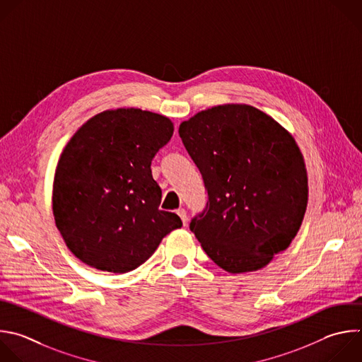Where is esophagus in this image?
Masks as SVG:
<instances>
[{"label": "esophagus", "instance_id": "obj_1", "mask_svg": "<svg viewBox=\"0 0 362 362\" xmlns=\"http://www.w3.org/2000/svg\"><path fill=\"white\" fill-rule=\"evenodd\" d=\"M176 213H177V216L182 218V221H183V224L186 226V223H187V216H186V210L185 209H177L176 210Z\"/></svg>", "mask_w": 362, "mask_h": 362}]
</instances>
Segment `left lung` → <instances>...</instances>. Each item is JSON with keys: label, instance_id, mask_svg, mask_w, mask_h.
<instances>
[{"label": "left lung", "instance_id": "obj_1", "mask_svg": "<svg viewBox=\"0 0 362 362\" xmlns=\"http://www.w3.org/2000/svg\"><path fill=\"white\" fill-rule=\"evenodd\" d=\"M207 203L190 221L206 255L228 273L263 269L296 237L308 183L294 138L250 105H218L180 124Z\"/></svg>", "mask_w": 362, "mask_h": 362}]
</instances>
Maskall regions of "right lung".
I'll use <instances>...</instances> for the list:
<instances>
[{
	"label": "right lung",
	"mask_w": 362,
	"mask_h": 362,
	"mask_svg": "<svg viewBox=\"0 0 362 362\" xmlns=\"http://www.w3.org/2000/svg\"><path fill=\"white\" fill-rule=\"evenodd\" d=\"M172 135L169 117L120 107L95 115L71 138L55 170L52 210L75 257L128 273L182 227L177 214L159 209L162 190L151 170Z\"/></svg>",
	"instance_id": "obj_1"
}]
</instances>
